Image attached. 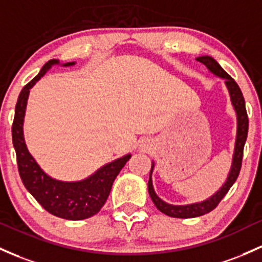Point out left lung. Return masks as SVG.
I'll return each mask as SVG.
<instances>
[{
    "label": "left lung",
    "instance_id": "left-lung-1",
    "mask_svg": "<svg viewBox=\"0 0 262 262\" xmlns=\"http://www.w3.org/2000/svg\"><path fill=\"white\" fill-rule=\"evenodd\" d=\"M198 62L203 63L208 71L214 76L219 77V78L225 80V85L228 88L230 100H231L232 108H234L235 114H236V138H235V145H234V153H232L231 166L228 177H226L225 183L221 185V188L216 192L209 196L208 199L199 201V203L185 204V205H173L166 201H164L162 198L158 196V194L154 190L153 179H151V174L154 170V162H151L150 174H149V182H148V191L150 195L151 200H153L154 205L157 206L158 210H160L163 214L168 215L171 217H179V219H189V217H198L201 215H205L211 210H214L220 203L221 199L226 195V192L230 190L232 184L236 182L238 173L241 169V160H243L244 154V145H245L246 138H248L249 130V119L248 113H246L245 108V99H244L243 93H241L240 88H238L237 83L235 82L231 77L223 70V67L215 61L210 56H200L196 58Z\"/></svg>",
    "mask_w": 262,
    "mask_h": 262
}]
</instances>
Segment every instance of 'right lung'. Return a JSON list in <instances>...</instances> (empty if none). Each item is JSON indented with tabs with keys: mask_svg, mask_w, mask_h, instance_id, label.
<instances>
[{
	"mask_svg": "<svg viewBox=\"0 0 262 262\" xmlns=\"http://www.w3.org/2000/svg\"><path fill=\"white\" fill-rule=\"evenodd\" d=\"M76 62L61 63L51 59L46 63L34 78L26 84L17 99L12 124V142L17 155L19 177L32 196L48 212L66 220H84L98 212L107 201L117 175L132 157L123 155L100 166L89 177L76 182H64L52 178L41 168L28 150L24 134V123L30 89L51 70L53 66L72 67Z\"/></svg>",
	"mask_w": 262,
	"mask_h": 262,
	"instance_id": "obj_1",
	"label": "right lung"
}]
</instances>
